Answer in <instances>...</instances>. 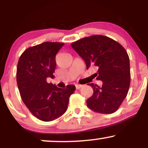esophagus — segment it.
<instances>
[{
	"instance_id": "1",
	"label": "esophagus",
	"mask_w": 148,
	"mask_h": 148,
	"mask_svg": "<svg viewBox=\"0 0 148 148\" xmlns=\"http://www.w3.org/2000/svg\"><path fill=\"white\" fill-rule=\"evenodd\" d=\"M75 86H76V88L77 90H79V89H80V88H81V87H82V85H80V84H76L75 85Z\"/></svg>"
}]
</instances>
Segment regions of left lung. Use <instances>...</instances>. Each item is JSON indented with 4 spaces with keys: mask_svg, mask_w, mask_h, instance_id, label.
<instances>
[{
    "mask_svg": "<svg viewBox=\"0 0 148 148\" xmlns=\"http://www.w3.org/2000/svg\"><path fill=\"white\" fill-rule=\"evenodd\" d=\"M72 47L84 59L87 69L97 67L96 79L101 87L89 84L93 94L87 106L92 111L110 114L118 109L127 97L130 86V58L125 48L110 37L97 35L84 37L72 43Z\"/></svg>",
    "mask_w": 148,
    "mask_h": 148,
    "instance_id": "8db88e82",
    "label": "left lung"
}]
</instances>
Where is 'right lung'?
Segmentation results:
<instances>
[{
	"mask_svg": "<svg viewBox=\"0 0 148 148\" xmlns=\"http://www.w3.org/2000/svg\"><path fill=\"white\" fill-rule=\"evenodd\" d=\"M62 42H46L25 49L18 59L16 82L22 101L34 116L49 122L67 111L74 85L59 88L47 83L53 78L56 55L63 47Z\"/></svg>",
	"mask_w": 148,
	"mask_h": 148,
	"instance_id": "add662e5",
	"label": "right lung"
}]
</instances>
